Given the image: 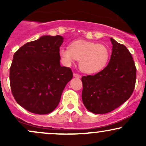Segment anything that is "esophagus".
<instances>
[{"label":"esophagus","instance_id":"obj_1","mask_svg":"<svg viewBox=\"0 0 146 146\" xmlns=\"http://www.w3.org/2000/svg\"><path fill=\"white\" fill-rule=\"evenodd\" d=\"M73 77H75V78H81V75L75 73H73Z\"/></svg>","mask_w":146,"mask_h":146}]
</instances>
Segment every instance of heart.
I'll use <instances>...</instances> for the list:
<instances>
[{
	"mask_svg": "<svg viewBox=\"0 0 146 146\" xmlns=\"http://www.w3.org/2000/svg\"><path fill=\"white\" fill-rule=\"evenodd\" d=\"M59 56L66 66L79 60L80 70L93 74L103 70L108 62L110 51L105 45L93 42L78 40L72 42L68 47H60Z\"/></svg>",
	"mask_w": 146,
	"mask_h": 146,
	"instance_id": "heart-1",
	"label": "heart"
}]
</instances>
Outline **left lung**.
Wrapping results in <instances>:
<instances>
[{"label": "left lung", "instance_id": "obj_1", "mask_svg": "<svg viewBox=\"0 0 146 146\" xmlns=\"http://www.w3.org/2000/svg\"><path fill=\"white\" fill-rule=\"evenodd\" d=\"M113 48L109 63L94 75L82 78L84 106L95 114L113 111L130 98L136 82L137 69L131 53L110 38Z\"/></svg>", "mask_w": 146, "mask_h": 146}]
</instances>
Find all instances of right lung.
I'll use <instances>...</instances> for the list:
<instances>
[{"instance_id": "add662e5", "label": "right lung", "mask_w": 146, "mask_h": 146, "mask_svg": "<svg viewBox=\"0 0 146 146\" xmlns=\"http://www.w3.org/2000/svg\"><path fill=\"white\" fill-rule=\"evenodd\" d=\"M63 40L59 35L43 36L14 53L9 71L11 90L18 104L31 113L44 115L53 111L73 78L71 68L60 63Z\"/></svg>"}]
</instances>
